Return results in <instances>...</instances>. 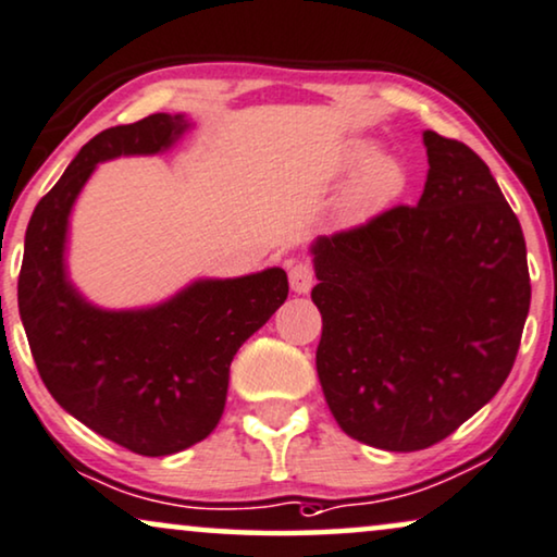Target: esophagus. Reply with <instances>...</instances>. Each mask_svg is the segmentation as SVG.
<instances>
[{
	"instance_id": "34e87169",
	"label": "esophagus",
	"mask_w": 557,
	"mask_h": 557,
	"mask_svg": "<svg viewBox=\"0 0 557 557\" xmlns=\"http://www.w3.org/2000/svg\"><path fill=\"white\" fill-rule=\"evenodd\" d=\"M288 284H292V292L307 294L309 288L314 286V271L309 263H294L288 269Z\"/></svg>"
}]
</instances>
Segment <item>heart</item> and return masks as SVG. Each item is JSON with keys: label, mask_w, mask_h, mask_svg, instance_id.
<instances>
[{"label": "heart", "mask_w": 557, "mask_h": 557, "mask_svg": "<svg viewBox=\"0 0 557 557\" xmlns=\"http://www.w3.org/2000/svg\"><path fill=\"white\" fill-rule=\"evenodd\" d=\"M330 173L335 178L356 173L348 189V207L352 212L384 207L399 197L407 186L404 165L394 156L379 153V146L363 137H356L337 148V153L332 156Z\"/></svg>", "instance_id": "b5f03b06"}]
</instances>
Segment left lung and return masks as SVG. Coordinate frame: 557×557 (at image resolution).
I'll use <instances>...</instances> for the list:
<instances>
[{"label": "left lung", "mask_w": 557, "mask_h": 557, "mask_svg": "<svg viewBox=\"0 0 557 557\" xmlns=\"http://www.w3.org/2000/svg\"><path fill=\"white\" fill-rule=\"evenodd\" d=\"M417 207L309 245L317 375L345 435L392 453L445 440L515 366L530 271L517 214L466 143L424 129Z\"/></svg>", "instance_id": "1"}]
</instances>
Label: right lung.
Wrapping results in <instances>:
<instances>
[{
    "label": "right lung",
    "instance_id": "1",
    "mask_svg": "<svg viewBox=\"0 0 557 557\" xmlns=\"http://www.w3.org/2000/svg\"><path fill=\"white\" fill-rule=\"evenodd\" d=\"M186 114H150L91 137L38 201L25 233L20 320L53 399L78 422L137 455L197 445L227 401L235 352L286 301V271L197 278L150 307L104 309L74 286L69 222L99 163L158 156L182 140Z\"/></svg>",
    "mask_w": 557,
    "mask_h": 557
}]
</instances>
